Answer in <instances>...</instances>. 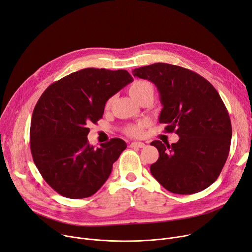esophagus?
I'll return each instance as SVG.
<instances>
[{
  "instance_id": "obj_1",
  "label": "esophagus",
  "mask_w": 252,
  "mask_h": 252,
  "mask_svg": "<svg viewBox=\"0 0 252 252\" xmlns=\"http://www.w3.org/2000/svg\"><path fill=\"white\" fill-rule=\"evenodd\" d=\"M130 147H132V148H143V147H145V143H143V142H132L130 144Z\"/></svg>"
}]
</instances>
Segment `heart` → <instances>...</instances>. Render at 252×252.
Returning <instances> with one entry per match:
<instances>
[{
	"label": "heart",
	"instance_id": "b5f03b06",
	"mask_svg": "<svg viewBox=\"0 0 252 252\" xmlns=\"http://www.w3.org/2000/svg\"><path fill=\"white\" fill-rule=\"evenodd\" d=\"M129 94L133 99L140 102L147 96H152L154 94V87L152 83L146 80H138L135 81L132 85L129 87ZM113 103V98H110L106 103V109H110ZM148 126V122L146 120L139 121L134 124H129L125 127L124 132L132 137H140L142 136L144 129Z\"/></svg>",
	"mask_w": 252,
	"mask_h": 252
}]
</instances>
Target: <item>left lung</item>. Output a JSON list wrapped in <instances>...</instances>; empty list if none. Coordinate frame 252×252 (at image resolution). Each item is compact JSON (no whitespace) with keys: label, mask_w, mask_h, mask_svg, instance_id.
Returning a JSON list of instances; mask_svg holds the SVG:
<instances>
[{"label":"left lung","mask_w":252,"mask_h":252,"mask_svg":"<svg viewBox=\"0 0 252 252\" xmlns=\"http://www.w3.org/2000/svg\"><path fill=\"white\" fill-rule=\"evenodd\" d=\"M134 77L155 84L163 105L159 122L179 136L176 143L151 142L159 152L150 166L153 177L175 194H193L219 176L230 148L232 128L218 92L199 74L180 66L155 63L134 69Z\"/></svg>","instance_id":"left-lung-1"}]
</instances>
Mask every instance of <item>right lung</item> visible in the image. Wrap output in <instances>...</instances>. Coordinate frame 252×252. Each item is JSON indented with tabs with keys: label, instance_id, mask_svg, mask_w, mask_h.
Wrapping results in <instances>:
<instances>
[{
	"label": "right lung",
	"instance_id": "obj_1",
	"mask_svg": "<svg viewBox=\"0 0 252 252\" xmlns=\"http://www.w3.org/2000/svg\"><path fill=\"white\" fill-rule=\"evenodd\" d=\"M132 81L126 70L86 68L51 84L38 100L31 153L44 180L62 196L89 197L110 176L127 144L112 138L94 148L88 142V125L102 118L108 99Z\"/></svg>",
	"mask_w": 252,
	"mask_h": 252
}]
</instances>
